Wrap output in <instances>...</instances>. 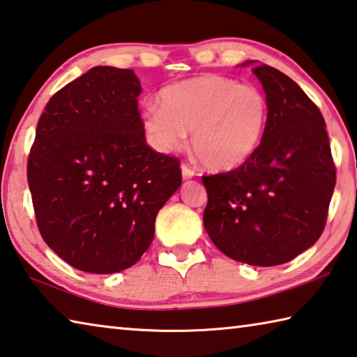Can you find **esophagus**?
Masks as SVG:
<instances>
[{
	"mask_svg": "<svg viewBox=\"0 0 357 357\" xmlns=\"http://www.w3.org/2000/svg\"><path fill=\"white\" fill-rule=\"evenodd\" d=\"M181 172H183V178L184 179H192L193 176H195V170H193V168L189 167L187 164L181 165Z\"/></svg>",
	"mask_w": 357,
	"mask_h": 357,
	"instance_id": "34e87169",
	"label": "esophagus"
}]
</instances>
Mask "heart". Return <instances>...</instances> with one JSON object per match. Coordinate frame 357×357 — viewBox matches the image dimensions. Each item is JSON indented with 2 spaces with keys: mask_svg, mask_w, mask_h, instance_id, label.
<instances>
[{
  "mask_svg": "<svg viewBox=\"0 0 357 357\" xmlns=\"http://www.w3.org/2000/svg\"><path fill=\"white\" fill-rule=\"evenodd\" d=\"M144 129L158 151L185 144L203 164L229 172L255 156L268 123V101L261 90L231 77L203 75L170 84L159 93V105L144 109Z\"/></svg>",
  "mask_w": 357,
  "mask_h": 357,
  "instance_id": "heart-1",
  "label": "heart"
}]
</instances>
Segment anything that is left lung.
Masks as SVG:
<instances>
[{
  "label": "left lung",
  "mask_w": 357,
  "mask_h": 357,
  "mask_svg": "<svg viewBox=\"0 0 357 357\" xmlns=\"http://www.w3.org/2000/svg\"><path fill=\"white\" fill-rule=\"evenodd\" d=\"M252 73L268 101L255 156L236 170L203 176L204 228L234 261L273 267L310 248L325 229L335 167L320 109L295 81L265 63Z\"/></svg>",
  "instance_id": "obj_1"
}]
</instances>
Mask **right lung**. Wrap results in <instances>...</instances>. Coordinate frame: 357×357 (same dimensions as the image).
I'll use <instances>...</instances> for the list:
<instances>
[{
    "label": "right lung",
    "instance_id": "obj_1",
    "mask_svg": "<svg viewBox=\"0 0 357 357\" xmlns=\"http://www.w3.org/2000/svg\"><path fill=\"white\" fill-rule=\"evenodd\" d=\"M140 92L132 70L93 67L51 96L36 129L28 184L38 231L87 273L132 267L181 185L178 159L146 145Z\"/></svg>",
    "mask_w": 357,
    "mask_h": 357
}]
</instances>
